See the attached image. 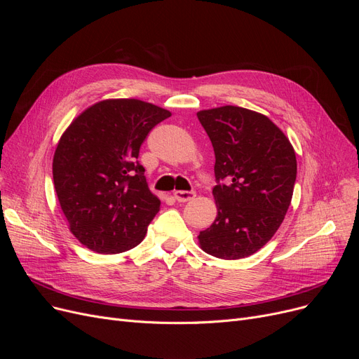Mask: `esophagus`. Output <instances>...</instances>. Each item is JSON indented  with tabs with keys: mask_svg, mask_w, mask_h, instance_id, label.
Here are the masks:
<instances>
[{
	"mask_svg": "<svg viewBox=\"0 0 359 359\" xmlns=\"http://www.w3.org/2000/svg\"><path fill=\"white\" fill-rule=\"evenodd\" d=\"M195 196H196L195 191H176L175 192V198L179 202H187V201L194 199Z\"/></svg>",
	"mask_w": 359,
	"mask_h": 359,
	"instance_id": "obj_1",
	"label": "esophagus"
}]
</instances>
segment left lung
<instances>
[{
    "mask_svg": "<svg viewBox=\"0 0 359 359\" xmlns=\"http://www.w3.org/2000/svg\"><path fill=\"white\" fill-rule=\"evenodd\" d=\"M215 153L218 215L199 233L203 252L219 259L248 257L273 237L290 208L297 158L269 118L237 106L198 111Z\"/></svg>",
    "mask_w": 359,
    "mask_h": 359,
    "instance_id": "1",
    "label": "left lung"
}]
</instances>
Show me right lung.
I'll use <instances>...</instances> for the list:
<instances>
[{
	"instance_id": "add662e5",
	"label": "right lung",
	"mask_w": 359,
	"mask_h": 359,
	"mask_svg": "<svg viewBox=\"0 0 359 359\" xmlns=\"http://www.w3.org/2000/svg\"><path fill=\"white\" fill-rule=\"evenodd\" d=\"M170 111L137 99L103 100L75 119L56 147L53 184L71 233L97 253L138 246L160 211L140 148Z\"/></svg>"
}]
</instances>
